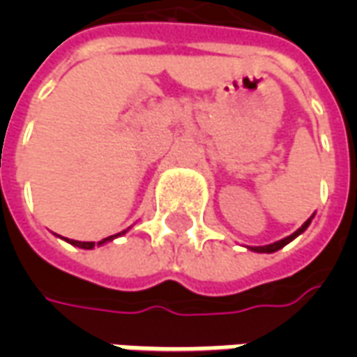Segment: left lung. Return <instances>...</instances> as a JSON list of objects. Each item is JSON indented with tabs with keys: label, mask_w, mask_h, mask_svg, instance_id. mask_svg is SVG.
I'll return each mask as SVG.
<instances>
[{
	"label": "left lung",
	"mask_w": 357,
	"mask_h": 357,
	"mask_svg": "<svg viewBox=\"0 0 357 357\" xmlns=\"http://www.w3.org/2000/svg\"><path fill=\"white\" fill-rule=\"evenodd\" d=\"M310 222L312 220H307V222H304V225L300 227L298 231H294L292 235H289V237H284V239L281 241H277V243H273V245H266V247H255V248H250V250H255V252H275V250H279V248H283L284 245H289L294 237H298L300 233L302 231H306V227L310 225Z\"/></svg>",
	"instance_id": "8db88e82"
}]
</instances>
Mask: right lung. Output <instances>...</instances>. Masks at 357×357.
<instances>
[{"mask_svg": "<svg viewBox=\"0 0 357 357\" xmlns=\"http://www.w3.org/2000/svg\"><path fill=\"white\" fill-rule=\"evenodd\" d=\"M122 233H124V231H122ZM118 235H120V233H118ZM114 237H116V235H112V237H107V239H102L99 245H102V243H107V241H110V239H114ZM66 241H68L70 245H74V247H80V248H93L95 247V243H86V241H74V239H66Z\"/></svg>", "mask_w": 357, "mask_h": 357, "instance_id": "right-lung-1", "label": "right lung"}]
</instances>
